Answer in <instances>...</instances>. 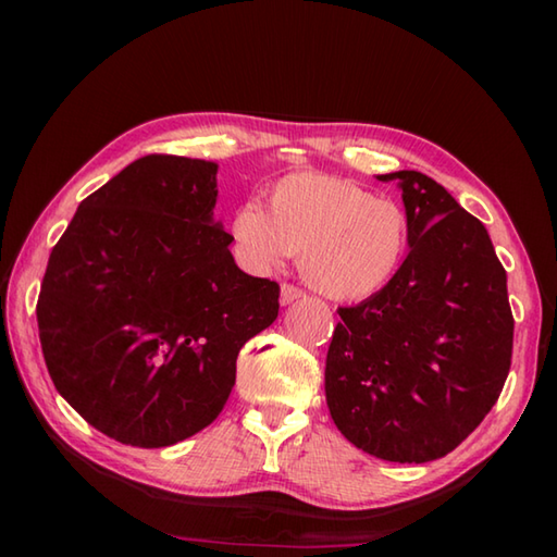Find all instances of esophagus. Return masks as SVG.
Listing matches in <instances>:
<instances>
[{
    "label": "esophagus",
    "mask_w": 557,
    "mask_h": 557,
    "mask_svg": "<svg viewBox=\"0 0 557 557\" xmlns=\"http://www.w3.org/2000/svg\"><path fill=\"white\" fill-rule=\"evenodd\" d=\"M301 297H306V292L304 289H299V287H294V285H289V282H285V285H282V289H280V301L282 304H294L297 299H301Z\"/></svg>",
    "instance_id": "obj_1"
}]
</instances>
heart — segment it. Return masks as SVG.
<instances>
[{
	"mask_svg": "<svg viewBox=\"0 0 557 557\" xmlns=\"http://www.w3.org/2000/svg\"><path fill=\"white\" fill-rule=\"evenodd\" d=\"M270 212L246 203L232 234L258 268L301 253L306 282L335 301L381 294L405 265L411 220L393 198L321 172L287 174L270 188Z\"/></svg>",
	"mask_w": 557,
	"mask_h": 557,
	"instance_id": "heart-1",
	"label": "heart"
}]
</instances>
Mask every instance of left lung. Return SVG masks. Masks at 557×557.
<instances>
[{"instance_id":"1","label":"left lung","mask_w":557,"mask_h":557,"mask_svg":"<svg viewBox=\"0 0 557 557\" xmlns=\"http://www.w3.org/2000/svg\"><path fill=\"white\" fill-rule=\"evenodd\" d=\"M377 180L401 188L411 248L381 294L337 309L325 399L363 453L421 465L453 453L498 401L515 318L486 227L421 172Z\"/></svg>"}]
</instances>
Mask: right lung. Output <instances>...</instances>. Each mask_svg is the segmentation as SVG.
<instances>
[{
  "instance_id": "1",
  "label": "right lung",
  "mask_w": 557,
  "mask_h": 557,
  "mask_svg": "<svg viewBox=\"0 0 557 557\" xmlns=\"http://www.w3.org/2000/svg\"><path fill=\"white\" fill-rule=\"evenodd\" d=\"M218 164L146 156L78 206L52 248L38 327L54 387L92 429L168 447L218 419L280 285L236 268L212 222Z\"/></svg>"
}]
</instances>
